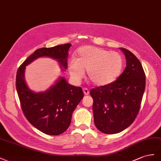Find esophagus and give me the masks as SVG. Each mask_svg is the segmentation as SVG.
<instances>
[{
    "instance_id": "obj_1",
    "label": "esophagus",
    "mask_w": 161,
    "mask_h": 161,
    "mask_svg": "<svg viewBox=\"0 0 161 161\" xmlns=\"http://www.w3.org/2000/svg\"><path fill=\"white\" fill-rule=\"evenodd\" d=\"M83 92H84V95H88L89 94V90L87 88H84Z\"/></svg>"
}]
</instances>
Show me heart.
<instances>
[{
    "label": "heart",
    "mask_w": 161,
    "mask_h": 161,
    "mask_svg": "<svg viewBox=\"0 0 161 161\" xmlns=\"http://www.w3.org/2000/svg\"><path fill=\"white\" fill-rule=\"evenodd\" d=\"M124 60L120 54L111 53L101 48L86 46L77 50L76 59L69 63V71L77 81L81 80L87 71L88 80L94 85H111L120 77Z\"/></svg>",
    "instance_id": "1"
}]
</instances>
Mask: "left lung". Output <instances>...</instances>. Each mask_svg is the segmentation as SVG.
Listing matches in <instances>:
<instances>
[{"label": "left lung", "mask_w": 161, "mask_h": 161, "mask_svg": "<svg viewBox=\"0 0 161 161\" xmlns=\"http://www.w3.org/2000/svg\"><path fill=\"white\" fill-rule=\"evenodd\" d=\"M126 67L118 79L107 86L91 90L96 127L107 134L125 130L139 112L145 90V73L141 63L130 50L120 48Z\"/></svg>", "instance_id": "1"}]
</instances>
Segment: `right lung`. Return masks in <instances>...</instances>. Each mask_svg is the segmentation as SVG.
Here are the masks:
<instances>
[{
	"label": "right lung",
	"mask_w": 161,
	"mask_h": 161,
	"mask_svg": "<svg viewBox=\"0 0 161 161\" xmlns=\"http://www.w3.org/2000/svg\"><path fill=\"white\" fill-rule=\"evenodd\" d=\"M71 44L36 50L21 64L17 72L16 88L22 111L36 129L50 136L60 135L70 125L73 112L84 98L80 87L67 83L59 76L54 84L44 92H36L27 86L25 80L26 66L40 57L56 60L62 71L67 69Z\"/></svg>",
	"instance_id": "1"
}]
</instances>
